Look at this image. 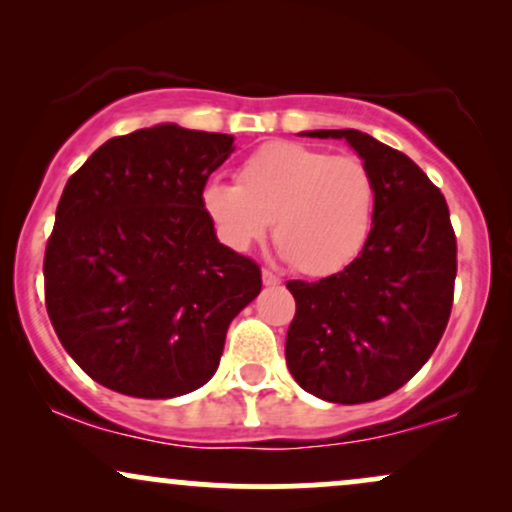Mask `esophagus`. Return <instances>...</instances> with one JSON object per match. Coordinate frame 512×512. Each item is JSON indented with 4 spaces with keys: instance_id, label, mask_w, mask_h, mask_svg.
<instances>
[{
    "instance_id": "1",
    "label": "esophagus",
    "mask_w": 512,
    "mask_h": 512,
    "mask_svg": "<svg viewBox=\"0 0 512 512\" xmlns=\"http://www.w3.org/2000/svg\"><path fill=\"white\" fill-rule=\"evenodd\" d=\"M262 281H264V286H279L281 284L279 276H276L274 272H269V269H264L262 272Z\"/></svg>"
}]
</instances>
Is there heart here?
Masks as SVG:
<instances>
[{
	"mask_svg": "<svg viewBox=\"0 0 512 512\" xmlns=\"http://www.w3.org/2000/svg\"><path fill=\"white\" fill-rule=\"evenodd\" d=\"M373 170L358 156H332L296 142H269L238 168V185L211 182L204 209L223 243L248 250L267 236L296 272H342L366 248L375 216Z\"/></svg>",
	"mask_w": 512,
	"mask_h": 512,
	"instance_id": "obj_1",
	"label": "heart"
}]
</instances>
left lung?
I'll return each mask as SVG.
<instances>
[{
  "mask_svg": "<svg viewBox=\"0 0 512 512\" xmlns=\"http://www.w3.org/2000/svg\"><path fill=\"white\" fill-rule=\"evenodd\" d=\"M346 139L373 170L375 216L366 248L342 272L286 281L296 298L286 366L310 395L334 404L387 397L409 383L448 327L457 240L448 202L402 151L358 129H317Z\"/></svg>",
  "mask_w": 512,
  "mask_h": 512,
  "instance_id": "obj_1",
  "label": "left lung"
}]
</instances>
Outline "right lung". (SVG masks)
I'll return each mask as SVG.
<instances>
[{"instance_id": "right-lung-1", "label": "right lung", "mask_w": 512, "mask_h": 512, "mask_svg": "<svg viewBox=\"0 0 512 512\" xmlns=\"http://www.w3.org/2000/svg\"><path fill=\"white\" fill-rule=\"evenodd\" d=\"M231 154V134L156 125L108 139L64 185L45 305L103 387L168 399L219 368L228 325L262 289L260 264L221 245L204 209Z\"/></svg>"}]
</instances>
